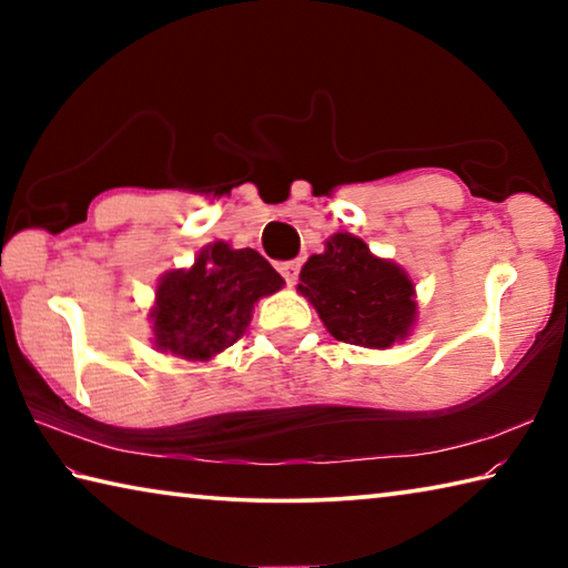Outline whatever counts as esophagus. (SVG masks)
I'll return each instance as SVG.
<instances>
[{
    "instance_id": "esophagus-1",
    "label": "esophagus",
    "mask_w": 568,
    "mask_h": 568,
    "mask_svg": "<svg viewBox=\"0 0 568 568\" xmlns=\"http://www.w3.org/2000/svg\"><path fill=\"white\" fill-rule=\"evenodd\" d=\"M281 273H283L287 285H295L297 283V273H301V263H297V261L281 263Z\"/></svg>"
}]
</instances>
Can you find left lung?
Instances as JSON below:
<instances>
[{
    "label": "left lung",
    "mask_w": 568,
    "mask_h": 568,
    "mask_svg": "<svg viewBox=\"0 0 568 568\" xmlns=\"http://www.w3.org/2000/svg\"><path fill=\"white\" fill-rule=\"evenodd\" d=\"M335 341L386 351L403 343L418 321L416 285L398 263L371 253L365 240L333 233L311 255L297 283Z\"/></svg>",
    "instance_id": "1"
}]
</instances>
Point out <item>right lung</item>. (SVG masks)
Listing matches in <instances>:
<instances>
[{
    "mask_svg": "<svg viewBox=\"0 0 568 568\" xmlns=\"http://www.w3.org/2000/svg\"><path fill=\"white\" fill-rule=\"evenodd\" d=\"M285 281L253 247L215 240L190 267H175L158 281L148 318L158 353L190 363H210L243 338L255 303L281 291Z\"/></svg>",
    "mask_w": 568,
    "mask_h": 568,
    "instance_id": "1",
    "label": "right lung"
}]
</instances>
